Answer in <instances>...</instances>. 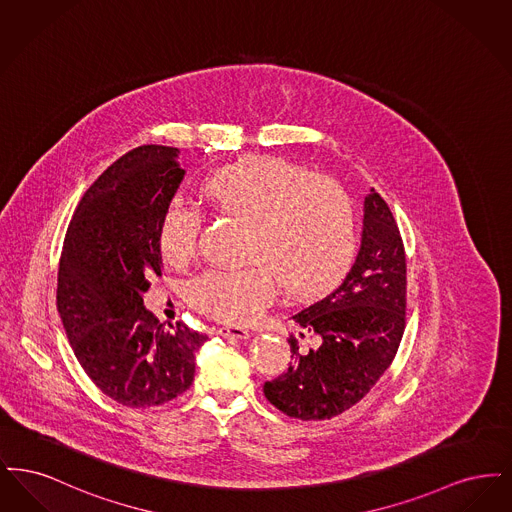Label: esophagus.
I'll use <instances>...</instances> for the list:
<instances>
[{
	"mask_svg": "<svg viewBox=\"0 0 512 512\" xmlns=\"http://www.w3.org/2000/svg\"><path fill=\"white\" fill-rule=\"evenodd\" d=\"M217 332L224 338H234V340H247L251 336L249 330L240 328V326H220Z\"/></svg>",
	"mask_w": 512,
	"mask_h": 512,
	"instance_id": "34e87169",
	"label": "esophagus"
}]
</instances>
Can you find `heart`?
<instances>
[{
    "label": "heart",
    "mask_w": 512,
    "mask_h": 512,
    "mask_svg": "<svg viewBox=\"0 0 512 512\" xmlns=\"http://www.w3.org/2000/svg\"><path fill=\"white\" fill-rule=\"evenodd\" d=\"M197 195L217 215L245 222L244 268H213L190 286L195 309L228 324L257 317L276 292L311 297L334 288L351 267L357 217L336 180L278 157H245L207 172ZM199 211L172 201L159 222L169 265L197 251Z\"/></svg>",
    "instance_id": "1"
}]
</instances>
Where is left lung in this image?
I'll use <instances>...</instances> for the list:
<instances>
[{
	"instance_id": "1",
	"label": "left lung",
	"mask_w": 512,
	"mask_h": 512,
	"mask_svg": "<svg viewBox=\"0 0 512 512\" xmlns=\"http://www.w3.org/2000/svg\"><path fill=\"white\" fill-rule=\"evenodd\" d=\"M405 247L388 203L370 190L365 197L361 249L340 286L299 313L301 338L317 345L299 349L290 338L292 363L265 382V397L284 414L326 420L351 409L390 368L405 330Z\"/></svg>"
}]
</instances>
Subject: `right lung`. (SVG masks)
<instances>
[{
  "label": "right lung",
  "instance_id": "right-lung-1",
  "mask_svg": "<svg viewBox=\"0 0 512 512\" xmlns=\"http://www.w3.org/2000/svg\"><path fill=\"white\" fill-rule=\"evenodd\" d=\"M178 149L140 146L82 195L57 274V309L78 363L99 390L140 409L169 403L194 382L207 340L184 322L161 324L144 307L161 276L159 222L186 171Z\"/></svg>",
  "mask_w": 512,
  "mask_h": 512
}]
</instances>
